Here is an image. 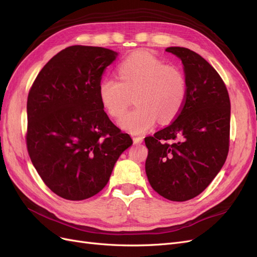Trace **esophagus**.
Wrapping results in <instances>:
<instances>
[{
  "instance_id": "34e87169",
  "label": "esophagus",
  "mask_w": 257,
  "mask_h": 257,
  "mask_svg": "<svg viewBox=\"0 0 257 257\" xmlns=\"http://www.w3.org/2000/svg\"><path fill=\"white\" fill-rule=\"evenodd\" d=\"M134 142L136 144H140L143 142V137H134Z\"/></svg>"
}]
</instances>
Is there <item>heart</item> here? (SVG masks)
<instances>
[{
  "label": "heart",
  "instance_id": "heart-1",
  "mask_svg": "<svg viewBox=\"0 0 257 257\" xmlns=\"http://www.w3.org/2000/svg\"><path fill=\"white\" fill-rule=\"evenodd\" d=\"M120 81L115 77L101 79L99 99L105 112L119 118L135 94L137 107L119 120L126 131L139 135L155 126L157 120L169 123L185 104L186 78L174 67L166 65L149 51H137L118 65Z\"/></svg>",
  "mask_w": 257,
  "mask_h": 257
}]
</instances>
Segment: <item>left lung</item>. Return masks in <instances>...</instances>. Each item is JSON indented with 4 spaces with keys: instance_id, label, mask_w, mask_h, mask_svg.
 I'll return each mask as SVG.
<instances>
[{
    "instance_id": "1",
    "label": "left lung",
    "mask_w": 257,
    "mask_h": 257,
    "mask_svg": "<svg viewBox=\"0 0 257 257\" xmlns=\"http://www.w3.org/2000/svg\"><path fill=\"white\" fill-rule=\"evenodd\" d=\"M166 51L183 63L187 96L171 124L144 139L149 149L145 172L160 196L186 201L202 193L225 164L230 101L223 79L200 55L184 47Z\"/></svg>"
}]
</instances>
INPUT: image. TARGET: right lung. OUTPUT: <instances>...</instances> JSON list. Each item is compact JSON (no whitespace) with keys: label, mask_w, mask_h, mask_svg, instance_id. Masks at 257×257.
Wrapping results in <instances>:
<instances>
[{"label":"right lung","mask_w":257,"mask_h":257,"mask_svg":"<svg viewBox=\"0 0 257 257\" xmlns=\"http://www.w3.org/2000/svg\"><path fill=\"white\" fill-rule=\"evenodd\" d=\"M117 56L103 47L70 46L44 65L29 92V155L44 183L64 199L98 194L133 145L109 120L98 93L103 71Z\"/></svg>","instance_id":"1"}]
</instances>
